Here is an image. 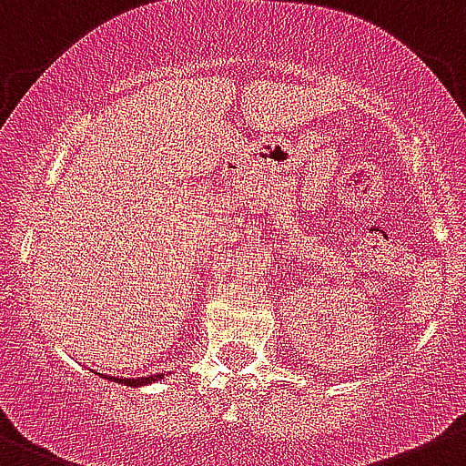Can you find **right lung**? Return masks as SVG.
<instances>
[{"mask_svg": "<svg viewBox=\"0 0 466 466\" xmlns=\"http://www.w3.org/2000/svg\"><path fill=\"white\" fill-rule=\"evenodd\" d=\"M159 378H164V375H148V378H132V380H127V378H121V382L123 384H127V387H144V384H150V382H155V380H159ZM116 382H118V378H116Z\"/></svg>", "mask_w": 466, "mask_h": 466, "instance_id": "obj_1", "label": "right lung"}]
</instances>
